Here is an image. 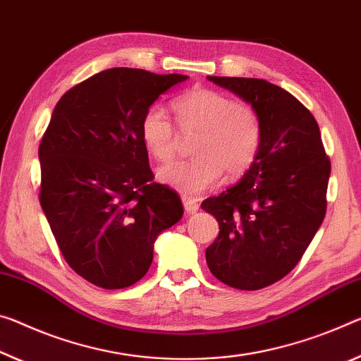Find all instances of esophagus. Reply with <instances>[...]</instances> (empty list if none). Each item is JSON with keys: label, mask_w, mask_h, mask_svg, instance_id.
Segmentation results:
<instances>
[{"label": "esophagus", "mask_w": 361, "mask_h": 361, "mask_svg": "<svg viewBox=\"0 0 361 361\" xmlns=\"http://www.w3.org/2000/svg\"><path fill=\"white\" fill-rule=\"evenodd\" d=\"M183 201V207L188 212V214H194V212L199 210V204L194 201L191 197H181Z\"/></svg>", "instance_id": "1"}]
</instances>
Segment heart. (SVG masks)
Returning <instances> with one entry per match:
<instances>
[{
	"label": "heart",
	"instance_id": "obj_1",
	"mask_svg": "<svg viewBox=\"0 0 361 361\" xmlns=\"http://www.w3.org/2000/svg\"><path fill=\"white\" fill-rule=\"evenodd\" d=\"M173 109L183 135L199 133L197 159L170 162L157 170L162 185L185 197H196L215 186L226 170L241 176L259 157L263 127L255 109L216 91L197 88L175 99ZM141 138L157 160L173 157L178 136L162 109L154 107L141 122Z\"/></svg>",
	"mask_w": 361,
	"mask_h": 361
}]
</instances>
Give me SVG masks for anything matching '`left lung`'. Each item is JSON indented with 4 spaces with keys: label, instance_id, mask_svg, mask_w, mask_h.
<instances>
[{
    "label": "left lung",
    "instance_id": "1",
    "mask_svg": "<svg viewBox=\"0 0 361 361\" xmlns=\"http://www.w3.org/2000/svg\"><path fill=\"white\" fill-rule=\"evenodd\" d=\"M207 80L255 109L263 138L243 178L201 204L220 225L205 260L221 283L262 289L293 270L322 226L331 162L317 120L288 91L262 78Z\"/></svg>",
    "mask_w": 361,
    "mask_h": 361
}]
</instances>
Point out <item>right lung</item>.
<instances>
[{"mask_svg": "<svg viewBox=\"0 0 361 361\" xmlns=\"http://www.w3.org/2000/svg\"><path fill=\"white\" fill-rule=\"evenodd\" d=\"M186 75L114 67L68 90L38 149L39 204L66 262L104 289L135 284L154 243L183 216L175 191L154 183L141 122Z\"/></svg>", "mask_w": 361, "mask_h": 361, "instance_id": "1", "label": "right lung"}]
</instances>
